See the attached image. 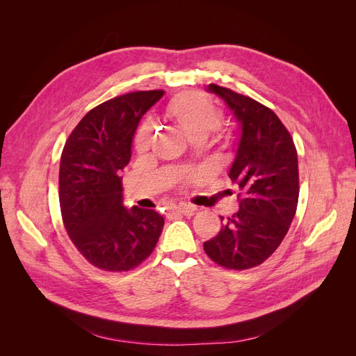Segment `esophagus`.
<instances>
[{"mask_svg":"<svg viewBox=\"0 0 356 356\" xmlns=\"http://www.w3.org/2000/svg\"><path fill=\"white\" fill-rule=\"evenodd\" d=\"M177 212H179L181 215H186V217H191V215L196 213V208L195 207H190V204H181V207L175 208Z\"/></svg>","mask_w":356,"mask_h":356,"instance_id":"1","label":"esophagus"}]
</instances>
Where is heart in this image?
<instances>
[{"label": "heart", "mask_w": 356, "mask_h": 356, "mask_svg": "<svg viewBox=\"0 0 356 356\" xmlns=\"http://www.w3.org/2000/svg\"><path fill=\"white\" fill-rule=\"evenodd\" d=\"M165 114L186 135L188 141L197 138L207 139L221 123L218 110L199 93H181L175 96L168 104ZM149 141H152V127L145 124L138 131L135 145L143 152L149 145Z\"/></svg>", "instance_id": "obj_1"}]
</instances>
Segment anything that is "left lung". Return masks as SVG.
<instances>
[{"mask_svg": "<svg viewBox=\"0 0 356 356\" xmlns=\"http://www.w3.org/2000/svg\"><path fill=\"white\" fill-rule=\"evenodd\" d=\"M239 127V143L229 177L239 188V211L221 221L220 233L203 243L217 264L245 270L270 257L281 245L298 202V161L293 138L267 106L227 88L209 84Z\"/></svg>", "mask_w": 356, "mask_h": 356, "instance_id": "left-lung-1", "label": "left lung"}]
</instances>
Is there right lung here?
Segmentation results:
<instances>
[{
	"mask_svg": "<svg viewBox=\"0 0 356 356\" xmlns=\"http://www.w3.org/2000/svg\"><path fill=\"white\" fill-rule=\"evenodd\" d=\"M163 90L132 92L95 106L75 126L60 156L59 203L70 239L95 267L127 272L153 252L165 220L154 209L123 207L122 170L143 115Z\"/></svg>",
	"mask_w": 356,
	"mask_h": 356,
	"instance_id": "right-lung-1",
	"label": "right lung"
}]
</instances>
